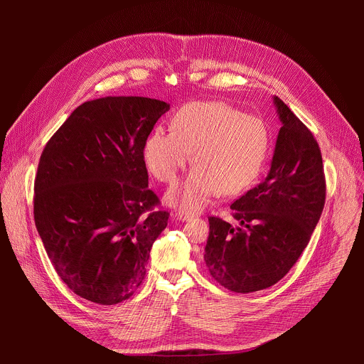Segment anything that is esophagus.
Returning a JSON list of instances; mask_svg holds the SVG:
<instances>
[{
	"mask_svg": "<svg viewBox=\"0 0 364 364\" xmlns=\"http://www.w3.org/2000/svg\"><path fill=\"white\" fill-rule=\"evenodd\" d=\"M176 218H177L178 220H181V222H188V220H191L194 216H193V215H190V213L177 212V213H176Z\"/></svg>",
	"mask_w": 364,
	"mask_h": 364,
	"instance_id": "34e87169",
	"label": "esophagus"
}]
</instances>
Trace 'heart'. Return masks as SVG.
<instances>
[{
    "mask_svg": "<svg viewBox=\"0 0 364 364\" xmlns=\"http://www.w3.org/2000/svg\"><path fill=\"white\" fill-rule=\"evenodd\" d=\"M170 131L152 129L142 142L141 159L148 173L171 184L191 161L187 178L167 193L183 212H198L220 191L246 190L261 173L269 149V131L255 115L242 114L219 100L190 102L170 118Z\"/></svg>",
    "mask_w": 364,
    "mask_h": 364,
    "instance_id": "heart-1",
    "label": "heart"
}]
</instances>
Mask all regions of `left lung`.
<instances>
[{
  "instance_id": "left-lung-1",
  "label": "left lung",
  "mask_w": 364,
  "mask_h": 364,
  "mask_svg": "<svg viewBox=\"0 0 364 364\" xmlns=\"http://www.w3.org/2000/svg\"><path fill=\"white\" fill-rule=\"evenodd\" d=\"M274 102L282 127L267 178L232 203L236 228L209 218L205 267L222 287L239 294L269 288L289 272L326 203L317 139L278 96Z\"/></svg>"
}]
</instances>
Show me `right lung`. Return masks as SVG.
Wrapping results in <instances>:
<instances>
[{
	"label": "right lung",
	"instance_id": "1",
	"mask_svg": "<svg viewBox=\"0 0 364 364\" xmlns=\"http://www.w3.org/2000/svg\"><path fill=\"white\" fill-rule=\"evenodd\" d=\"M170 109L159 99L107 96L77 107L46 144L34 222L51 265L76 295L115 305L145 277L170 213L155 209L141 148Z\"/></svg>",
	"mask_w": 364,
	"mask_h": 364
}]
</instances>
